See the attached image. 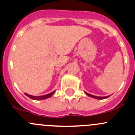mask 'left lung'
<instances>
[{
  "label": "left lung",
  "mask_w": 135,
  "mask_h": 135,
  "mask_svg": "<svg viewBox=\"0 0 135 135\" xmlns=\"http://www.w3.org/2000/svg\"><path fill=\"white\" fill-rule=\"evenodd\" d=\"M85 93L86 94L87 96H90V97L91 98H95V99H98V100H103V99H105V98H109L110 96H103V97H101V96H94V95H92V94H90L89 93H86V92H85Z\"/></svg>",
  "instance_id": "1"
}]
</instances>
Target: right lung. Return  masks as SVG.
I'll list each match as a JSON object with an SVG mask.
<instances>
[{"label": "right lung", "instance_id": "1", "mask_svg": "<svg viewBox=\"0 0 135 135\" xmlns=\"http://www.w3.org/2000/svg\"><path fill=\"white\" fill-rule=\"evenodd\" d=\"M55 92H56V90H54V91H53L52 93H49L48 94H46V95H43V96H32V95H30L28 94H26V93H25V94L26 95V96H28V97H29L30 98L32 99V100H45V99H46V98H49L51 97V96H52V95L54 94L55 93Z\"/></svg>", "mask_w": 135, "mask_h": 135}]
</instances>
